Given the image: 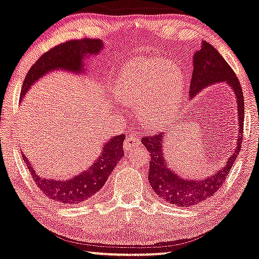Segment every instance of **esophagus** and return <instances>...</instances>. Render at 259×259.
I'll use <instances>...</instances> for the list:
<instances>
[{
	"instance_id": "34e87169",
	"label": "esophagus",
	"mask_w": 259,
	"mask_h": 259,
	"mask_svg": "<svg viewBox=\"0 0 259 259\" xmlns=\"http://www.w3.org/2000/svg\"><path fill=\"white\" fill-rule=\"evenodd\" d=\"M140 141H141V137L137 133H130L129 135H126V139L124 141V149H129L132 148L134 146H137L140 145Z\"/></svg>"
}]
</instances>
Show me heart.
<instances>
[{
    "label": "heart",
    "instance_id": "1",
    "mask_svg": "<svg viewBox=\"0 0 259 259\" xmlns=\"http://www.w3.org/2000/svg\"><path fill=\"white\" fill-rule=\"evenodd\" d=\"M119 86L123 103L140 109L147 126L159 129L175 116L177 99L184 87V74L172 62L147 60L125 70Z\"/></svg>",
    "mask_w": 259,
    "mask_h": 259
}]
</instances>
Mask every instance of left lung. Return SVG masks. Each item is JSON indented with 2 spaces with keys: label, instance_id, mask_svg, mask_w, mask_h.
Instances as JSON below:
<instances>
[{
  "label": "left lung",
  "instance_id": "8db88e82",
  "mask_svg": "<svg viewBox=\"0 0 259 259\" xmlns=\"http://www.w3.org/2000/svg\"><path fill=\"white\" fill-rule=\"evenodd\" d=\"M226 82L233 88L238 101L239 136L233 154L228 158L225 167L210 177H205L201 181L183 179L171 171L166 162V156L162 152L165 137L162 133L158 135H147L142 139L143 146L149 152L148 182L154 192L163 201L177 204L179 207H194L205 199L211 197L224 184L226 177L230 173L232 166L240 152L244 130V96L240 82L235 76L233 69L228 65L225 58L217 51V49L207 41H202V47L194 55V70L190 83V98H194L199 91L209 84Z\"/></svg>",
  "mask_w": 259,
  "mask_h": 259
}]
</instances>
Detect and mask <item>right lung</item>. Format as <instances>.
<instances>
[{
    "mask_svg": "<svg viewBox=\"0 0 259 259\" xmlns=\"http://www.w3.org/2000/svg\"><path fill=\"white\" fill-rule=\"evenodd\" d=\"M101 49H103V41L100 39L90 38H84L82 40L65 41L52 48L51 50L41 55L28 70L22 84L20 97H24L29 87L49 71L61 69L77 74L82 73L83 57L98 55ZM124 139H125L124 135L111 137L106 143H104L100 155L93 162V165L84 169L82 173H78L77 176L65 181L41 178L35 173L25 155H22V159L42 194L58 203L77 204V203L90 201L105 184L111 172L124 155Z\"/></svg>",
    "mask_w": 259,
    "mask_h": 259,
    "instance_id": "1",
    "label": "right lung"
}]
</instances>
